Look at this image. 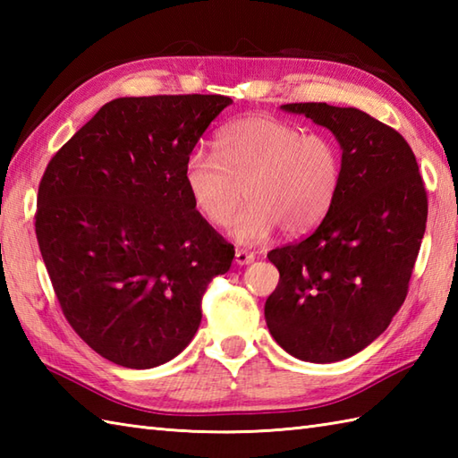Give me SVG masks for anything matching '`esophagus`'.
<instances>
[{"instance_id":"1","label":"esophagus","mask_w":458,"mask_h":458,"mask_svg":"<svg viewBox=\"0 0 458 458\" xmlns=\"http://www.w3.org/2000/svg\"><path fill=\"white\" fill-rule=\"evenodd\" d=\"M254 259H256V256L251 254V251H248V250H236V264L238 266H248Z\"/></svg>"}]
</instances>
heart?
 Instances as JSON below:
<instances>
[{
    "mask_svg": "<svg viewBox=\"0 0 458 458\" xmlns=\"http://www.w3.org/2000/svg\"><path fill=\"white\" fill-rule=\"evenodd\" d=\"M343 149L327 133L269 115H248L216 135V157L194 149L182 181L194 210L210 226L232 224L240 244H259L281 226L287 236L315 230L343 182Z\"/></svg>",
    "mask_w": 458,
    "mask_h": 458,
    "instance_id": "obj_1",
    "label": "heart"
}]
</instances>
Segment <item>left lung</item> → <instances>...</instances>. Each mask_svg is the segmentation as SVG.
<instances>
[{
  "mask_svg": "<svg viewBox=\"0 0 458 458\" xmlns=\"http://www.w3.org/2000/svg\"><path fill=\"white\" fill-rule=\"evenodd\" d=\"M335 133L343 182L313 234L267 258L279 284L266 301L276 343L317 364L354 356L384 333L407 297L427 222L415 155L390 125L356 108L284 104Z\"/></svg>",
  "mask_w": 458,
  "mask_h": 458,
  "instance_id": "8db88e82",
  "label": "left lung"
}]
</instances>
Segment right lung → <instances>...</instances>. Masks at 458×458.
Listing matches in <instances>:
<instances>
[{"label": "right lung", "mask_w": 458, "mask_h": 458, "mask_svg": "<svg viewBox=\"0 0 458 458\" xmlns=\"http://www.w3.org/2000/svg\"><path fill=\"white\" fill-rule=\"evenodd\" d=\"M228 96L104 104L38 184L35 234L63 313L86 344L123 368L182 352L202 295L234 259L194 210L182 169Z\"/></svg>", "instance_id": "obj_1"}]
</instances>
